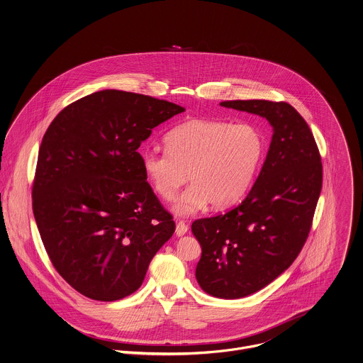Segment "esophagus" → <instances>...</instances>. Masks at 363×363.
<instances>
[{
    "mask_svg": "<svg viewBox=\"0 0 363 363\" xmlns=\"http://www.w3.org/2000/svg\"><path fill=\"white\" fill-rule=\"evenodd\" d=\"M189 230V226L183 222V220H180V222H177L176 223V234L177 235H184Z\"/></svg>",
    "mask_w": 363,
    "mask_h": 363,
    "instance_id": "34e87169",
    "label": "esophagus"
}]
</instances>
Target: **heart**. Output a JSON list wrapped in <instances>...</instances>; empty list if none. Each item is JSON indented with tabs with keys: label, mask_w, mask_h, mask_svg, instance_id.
<instances>
[{
	"label": "heart",
	"mask_w": 363,
	"mask_h": 363,
	"mask_svg": "<svg viewBox=\"0 0 363 363\" xmlns=\"http://www.w3.org/2000/svg\"><path fill=\"white\" fill-rule=\"evenodd\" d=\"M166 151L145 150L141 165L158 197L170 201L191 184L173 206L190 215L206 202L213 209L234 203L250 187L264 157L261 132L250 123L193 119L167 133ZM189 177L187 178L186 176Z\"/></svg>",
	"instance_id": "obj_1"
}]
</instances>
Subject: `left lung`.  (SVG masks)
I'll return each instance as SVG.
<instances>
[{"instance_id": "8db88e82", "label": "left lung", "mask_w": 363, "mask_h": 363, "mask_svg": "<svg viewBox=\"0 0 363 363\" xmlns=\"http://www.w3.org/2000/svg\"><path fill=\"white\" fill-rule=\"evenodd\" d=\"M220 105L264 116L273 126L247 197L226 213L191 225L202 250L198 284L213 297L235 299L259 291L296 261L312 228L323 166L308 123L290 104L237 99Z\"/></svg>"}]
</instances>
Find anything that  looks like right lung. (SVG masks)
Instances as JSON below:
<instances>
[{"mask_svg": "<svg viewBox=\"0 0 363 363\" xmlns=\"http://www.w3.org/2000/svg\"><path fill=\"white\" fill-rule=\"evenodd\" d=\"M182 112L165 99L102 90L69 104L44 134L34 219L51 264L84 297L133 294L174 233L137 150L154 128Z\"/></svg>", "mask_w": 363, "mask_h": 363, "instance_id": "1", "label": "right lung"}]
</instances>
